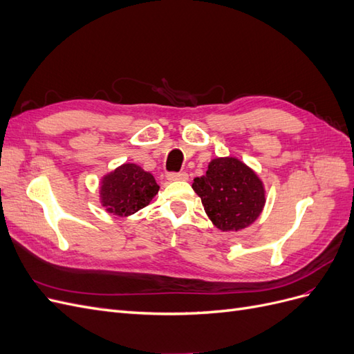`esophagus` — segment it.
<instances>
[{"mask_svg":"<svg viewBox=\"0 0 354 354\" xmlns=\"http://www.w3.org/2000/svg\"><path fill=\"white\" fill-rule=\"evenodd\" d=\"M168 181H186L189 180V176L186 173H169L167 176Z\"/></svg>","mask_w":354,"mask_h":354,"instance_id":"obj_1","label":"esophagus"}]
</instances>
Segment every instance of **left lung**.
I'll return each mask as SVG.
<instances>
[{
	"label": "left lung",
	"mask_w": 354,
	"mask_h": 354,
	"mask_svg": "<svg viewBox=\"0 0 354 354\" xmlns=\"http://www.w3.org/2000/svg\"><path fill=\"white\" fill-rule=\"evenodd\" d=\"M208 218L221 232H239L260 217L266 189L255 171L234 156L209 160L205 176L192 185Z\"/></svg>",
	"instance_id": "obj_1"
}]
</instances>
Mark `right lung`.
Segmentation results:
<instances>
[{"label": "right lung", "mask_w": 354, "mask_h": 354, "mask_svg": "<svg viewBox=\"0 0 354 354\" xmlns=\"http://www.w3.org/2000/svg\"><path fill=\"white\" fill-rule=\"evenodd\" d=\"M158 190L156 180L149 171L125 162L102 177L99 201L112 216L128 217L149 205Z\"/></svg>", "instance_id": "right-lung-1"}]
</instances>
